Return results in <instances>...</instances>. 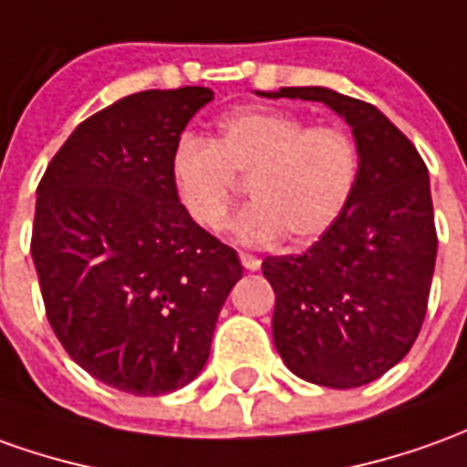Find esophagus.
<instances>
[{
	"mask_svg": "<svg viewBox=\"0 0 467 467\" xmlns=\"http://www.w3.org/2000/svg\"><path fill=\"white\" fill-rule=\"evenodd\" d=\"M241 256V265L244 269H249V272H256L259 266H262V259L259 256H254V254H239Z\"/></svg>",
	"mask_w": 467,
	"mask_h": 467,
	"instance_id": "1",
	"label": "esophagus"
}]
</instances>
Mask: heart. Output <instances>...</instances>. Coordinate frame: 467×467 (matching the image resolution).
<instances>
[{
  "mask_svg": "<svg viewBox=\"0 0 467 467\" xmlns=\"http://www.w3.org/2000/svg\"><path fill=\"white\" fill-rule=\"evenodd\" d=\"M361 152L343 127L292 111L246 106L218 119L211 140L182 137L170 154V182L180 208L202 231H221L246 180L252 202L236 215L241 244H272L287 234L305 246L346 213L358 185Z\"/></svg>",
  "mask_w": 467,
  "mask_h": 467,
  "instance_id": "heart-1",
  "label": "heart"
}]
</instances>
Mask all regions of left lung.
Wrapping results in <instances>:
<instances>
[{"label": "left lung", "mask_w": 467, "mask_h": 467, "mask_svg": "<svg viewBox=\"0 0 467 467\" xmlns=\"http://www.w3.org/2000/svg\"><path fill=\"white\" fill-rule=\"evenodd\" d=\"M266 99L320 101L346 119L361 152L358 185L336 226L305 254L266 256L272 333L292 374L330 389L363 387L410 353L435 272L427 165L376 106L300 86Z\"/></svg>", "instance_id": "8db88e82"}]
</instances>
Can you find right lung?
Masks as SVG:
<instances>
[{"mask_svg": "<svg viewBox=\"0 0 467 467\" xmlns=\"http://www.w3.org/2000/svg\"><path fill=\"white\" fill-rule=\"evenodd\" d=\"M208 101L202 86L124 96L76 127L37 185L30 252L50 327L83 371L137 397L201 374L244 275L170 182V154Z\"/></svg>", "mask_w": 467, "mask_h": 467, "instance_id": "add662e5", "label": "right lung"}]
</instances>
